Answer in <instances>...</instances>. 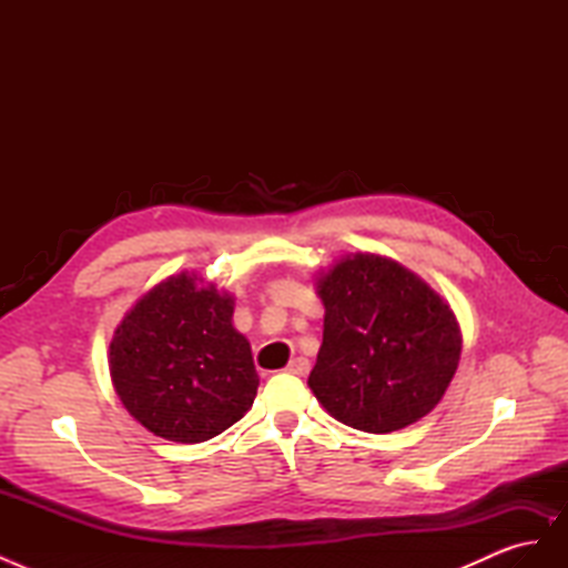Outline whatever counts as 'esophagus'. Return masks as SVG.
Here are the masks:
<instances>
[{"instance_id":"obj_1","label":"esophagus","mask_w":568,"mask_h":568,"mask_svg":"<svg viewBox=\"0 0 568 568\" xmlns=\"http://www.w3.org/2000/svg\"><path fill=\"white\" fill-rule=\"evenodd\" d=\"M286 372L296 374V376H305L307 372H311V363H307L305 357H296V359H291V365L286 367Z\"/></svg>"}]
</instances>
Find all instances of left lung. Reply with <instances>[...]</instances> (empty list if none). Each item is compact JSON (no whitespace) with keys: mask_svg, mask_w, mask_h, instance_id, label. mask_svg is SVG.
<instances>
[{"mask_svg":"<svg viewBox=\"0 0 568 568\" xmlns=\"http://www.w3.org/2000/svg\"><path fill=\"white\" fill-rule=\"evenodd\" d=\"M317 291L324 334L307 384L326 412L367 434L426 417L459 363L450 305L407 267L372 253L343 257Z\"/></svg>","mask_w":568,"mask_h":568,"instance_id":"obj_1","label":"left lung"}]
</instances>
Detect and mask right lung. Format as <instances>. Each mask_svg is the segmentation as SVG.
I'll use <instances>...</instances> for the list:
<instances>
[{"mask_svg": "<svg viewBox=\"0 0 568 568\" xmlns=\"http://www.w3.org/2000/svg\"><path fill=\"white\" fill-rule=\"evenodd\" d=\"M186 272L153 286L118 324L111 379L151 434L203 443L242 419L257 374L248 341L232 326L234 301Z\"/></svg>", "mask_w": 568, "mask_h": 568, "instance_id": "right-lung-1", "label": "right lung"}]
</instances>
